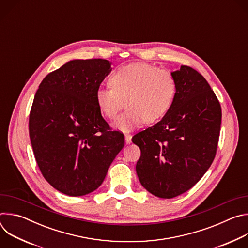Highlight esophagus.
<instances>
[{
	"label": "esophagus",
	"mask_w": 248,
	"mask_h": 248,
	"mask_svg": "<svg viewBox=\"0 0 248 248\" xmlns=\"http://www.w3.org/2000/svg\"><path fill=\"white\" fill-rule=\"evenodd\" d=\"M124 138H125V143H126V144L131 143V138H132V135H131V134H129V133L124 134Z\"/></svg>",
	"instance_id": "esophagus-1"
}]
</instances>
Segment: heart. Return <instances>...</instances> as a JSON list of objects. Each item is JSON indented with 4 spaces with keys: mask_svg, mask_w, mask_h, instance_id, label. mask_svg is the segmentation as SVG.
Listing matches in <instances>:
<instances>
[{
    "mask_svg": "<svg viewBox=\"0 0 248 248\" xmlns=\"http://www.w3.org/2000/svg\"><path fill=\"white\" fill-rule=\"evenodd\" d=\"M110 88H98L95 102L100 113L115 120V127L129 131L144 122L152 124L164 118L174 102L178 83L172 73L147 62L123 65L110 75Z\"/></svg>",
    "mask_w": 248,
    "mask_h": 248,
    "instance_id": "heart-1",
    "label": "heart"
}]
</instances>
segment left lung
Returning a JSON list of instances; mask_svg holds the SVG:
<instances>
[{"mask_svg": "<svg viewBox=\"0 0 248 248\" xmlns=\"http://www.w3.org/2000/svg\"><path fill=\"white\" fill-rule=\"evenodd\" d=\"M172 74L178 92L170 110L132 137L141 151L140 184L168 199L189 190L213 163L222 121L220 102L202 75L187 65Z\"/></svg>", "mask_w": 248, "mask_h": 248, "instance_id": "8db88e82", "label": "left lung"}]
</instances>
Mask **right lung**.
Returning a JSON list of instances; mask_svg holds the SVG:
<instances>
[{"label":"right lung","mask_w":248,"mask_h":248,"mask_svg":"<svg viewBox=\"0 0 248 248\" xmlns=\"http://www.w3.org/2000/svg\"><path fill=\"white\" fill-rule=\"evenodd\" d=\"M111 62L74 60L50 73L39 85L29 114L33 153L44 179L60 192L82 196L96 190L124 146L95 102Z\"/></svg>","instance_id":"add662e5"}]
</instances>
